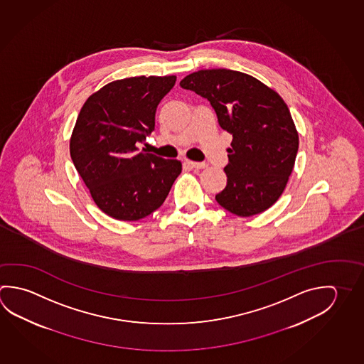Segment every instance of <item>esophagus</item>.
<instances>
[{"label":"esophagus","mask_w":364,"mask_h":364,"mask_svg":"<svg viewBox=\"0 0 364 364\" xmlns=\"http://www.w3.org/2000/svg\"><path fill=\"white\" fill-rule=\"evenodd\" d=\"M185 164L193 167V168H204V167L207 166V164H205V162H196V161L186 160L185 161Z\"/></svg>","instance_id":"obj_1"}]
</instances>
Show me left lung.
I'll use <instances>...</instances> for the list:
<instances>
[{
    "instance_id": "1",
    "label": "left lung",
    "mask_w": 364,
    "mask_h": 364,
    "mask_svg": "<svg viewBox=\"0 0 364 364\" xmlns=\"http://www.w3.org/2000/svg\"><path fill=\"white\" fill-rule=\"evenodd\" d=\"M180 87L208 100L220 127L232 135L223 168L228 184L217 203L240 217L268 210L285 189L299 147L287 103L258 79L228 69L196 71Z\"/></svg>"
}]
</instances>
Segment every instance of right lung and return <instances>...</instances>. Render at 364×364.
<instances>
[{"mask_svg":"<svg viewBox=\"0 0 364 364\" xmlns=\"http://www.w3.org/2000/svg\"><path fill=\"white\" fill-rule=\"evenodd\" d=\"M175 75L115 80L85 101L70 139V156L100 210L120 221H138L160 208L181 162L139 146L154 130L161 100Z\"/></svg>","mask_w":364,"mask_h":364,"instance_id":"right-lung-1","label":"right lung"}]
</instances>
